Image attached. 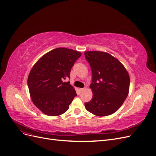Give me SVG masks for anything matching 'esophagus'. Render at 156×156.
Segmentation results:
<instances>
[{"label": "esophagus", "instance_id": "34e87169", "mask_svg": "<svg viewBox=\"0 0 156 156\" xmlns=\"http://www.w3.org/2000/svg\"><path fill=\"white\" fill-rule=\"evenodd\" d=\"M86 90V88H80V92H84V90Z\"/></svg>", "mask_w": 156, "mask_h": 156}]
</instances>
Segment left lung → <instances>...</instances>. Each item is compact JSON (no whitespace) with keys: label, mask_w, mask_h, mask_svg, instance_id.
Instances as JSON below:
<instances>
[{"label":"left lung","mask_w":156,"mask_h":156,"mask_svg":"<svg viewBox=\"0 0 156 156\" xmlns=\"http://www.w3.org/2000/svg\"><path fill=\"white\" fill-rule=\"evenodd\" d=\"M84 56L92 73L90 85L93 96L84 103L86 109L98 116L115 113L129 94L130 78L120 61L106 52L85 51Z\"/></svg>","instance_id":"1"}]
</instances>
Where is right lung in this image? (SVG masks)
Returning a JSON list of instances; mask_svg holds the SVG:
<instances>
[{
    "mask_svg": "<svg viewBox=\"0 0 156 156\" xmlns=\"http://www.w3.org/2000/svg\"><path fill=\"white\" fill-rule=\"evenodd\" d=\"M81 53L59 48L44 55L33 66L27 83L35 106L51 116L66 112L77 96L75 88L63 80L69 78L71 69Z\"/></svg>",
    "mask_w": 156,
    "mask_h": 156,
    "instance_id": "right-lung-1",
    "label": "right lung"
}]
</instances>
